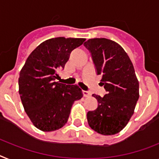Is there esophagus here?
<instances>
[{
    "label": "esophagus",
    "instance_id": "obj_1",
    "mask_svg": "<svg viewBox=\"0 0 159 159\" xmlns=\"http://www.w3.org/2000/svg\"><path fill=\"white\" fill-rule=\"evenodd\" d=\"M82 94H83L84 97H89L90 95V92L87 91V90H82Z\"/></svg>",
    "mask_w": 159,
    "mask_h": 159
}]
</instances>
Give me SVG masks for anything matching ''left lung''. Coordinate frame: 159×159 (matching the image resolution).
<instances>
[{
	"mask_svg": "<svg viewBox=\"0 0 159 159\" xmlns=\"http://www.w3.org/2000/svg\"><path fill=\"white\" fill-rule=\"evenodd\" d=\"M91 53L101 83L106 90L103 97L93 94L98 107L87 112L93 130L102 135H114L127 125L139 98V82L131 60L122 47L105 38L90 39L84 43Z\"/></svg>",
	"mask_w": 159,
	"mask_h": 159,
	"instance_id": "obj_1",
	"label": "left lung"
}]
</instances>
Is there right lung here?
<instances>
[{"label":"right lung","instance_id":"add662e5","mask_svg":"<svg viewBox=\"0 0 159 159\" xmlns=\"http://www.w3.org/2000/svg\"><path fill=\"white\" fill-rule=\"evenodd\" d=\"M86 39L57 37L43 42L30 54L18 78L20 98L33 125L43 132L61 129L67 123L71 107L82 98L77 85L55 82L72 51Z\"/></svg>","mask_w":159,"mask_h":159}]
</instances>
